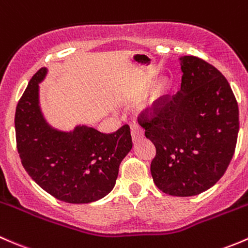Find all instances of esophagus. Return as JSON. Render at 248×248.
<instances>
[{
	"label": "esophagus",
	"mask_w": 248,
	"mask_h": 248,
	"mask_svg": "<svg viewBox=\"0 0 248 248\" xmlns=\"http://www.w3.org/2000/svg\"><path fill=\"white\" fill-rule=\"evenodd\" d=\"M144 132H143L142 127L137 124H132L131 125V136L134 141H137V140L142 139Z\"/></svg>",
	"instance_id": "obj_1"
}]
</instances>
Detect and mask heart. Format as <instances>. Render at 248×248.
I'll return each instance as SVG.
<instances>
[{
    "instance_id": "1",
    "label": "heart",
    "mask_w": 248,
    "mask_h": 248,
    "mask_svg": "<svg viewBox=\"0 0 248 248\" xmlns=\"http://www.w3.org/2000/svg\"><path fill=\"white\" fill-rule=\"evenodd\" d=\"M162 93V87H157V89H156V92H155V94H156V95H160V94Z\"/></svg>"
}]
</instances>
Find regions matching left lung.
I'll use <instances>...</instances> for the list:
<instances>
[{"mask_svg":"<svg viewBox=\"0 0 248 248\" xmlns=\"http://www.w3.org/2000/svg\"><path fill=\"white\" fill-rule=\"evenodd\" d=\"M175 95L157 99L139 118L156 155L155 185L170 196L190 197L215 185L235 152L239 107L227 78L195 56L180 57Z\"/></svg>","mask_w":248,"mask_h":248,"instance_id":"1","label":"left lung"}]
</instances>
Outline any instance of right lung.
<instances>
[{
	"label": "right lung",
	"instance_id": "obj_1",
	"mask_svg": "<svg viewBox=\"0 0 248 248\" xmlns=\"http://www.w3.org/2000/svg\"><path fill=\"white\" fill-rule=\"evenodd\" d=\"M42 68L32 76L15 112L16 148L29 175L57 200L86 204L105 197L113 188L119 165L132 148L129 125L103 134L78 125L64 132L47 124L40 111Z\"/></svg>",
	"mask_w": 248,
	"mask_h": 248
}]
</instances>
